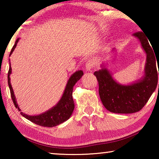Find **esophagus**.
Here are the masks:
<instances>
[{"label":"esophagus","instance_id":"esophagus-1","mask_svg":"<svg viewBox=\"0 0 159 159\" xmlns=\"http://www.w3.org/2000/svg\"><path fill=\"white\" fill-rule=\"evenodd\" d=\"M93 66H94V62L92 60H88L85 64V70L88 71H90L93 68Z\"/></svg>","mask_w":159,"mask_h":159}]
</instances>
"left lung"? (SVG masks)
Masks as SVG:
<instances>
[{"mask_svg":"<svg viewBox=\"0 0 159 159\" xmlns=\"http://www.w3.org/2000/svg\"><path fill=\"white\" fill-rule=\"evenodd\" d=\"M132 36L138 39L146 54L144 74L140 80L127 84L119 83L107 69V62L103 63L101 69L94 72L98 82L102 103L108 111L116 114H132L140 111L156 90L158 84V59L153 47L149 44V40L143 32H134ZM114 51L116 49L114 48L113 53Z\"/></svg>","mask_w":159,"mask_h":159,"instance_id":"8db88e82","label":"left lung"}]
</instances>
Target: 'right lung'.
Masks as SVG:
<instances>
[{"instance_id":"right-lung-1","label":"right lung","mask_w":159,"mask_h":159,"mask_svg":"<svg viewBox=\"0 0 159 159\" xmlns=\"http://www.w3.org/2000/svg\"><path fill=\"white\" fill-rule=\"evenodd\" d=\"M19 40V38L16 40L15 42V44L13 46L11 51L10 53V56L11 55L14 49L16 48L17 43ZM10 61V60H9ZM10 67L9 70L8 72V84L9 87L11 95L12 101L14 102L15 107L18 108L19 111H21V115L26 118L28 120H30L32 122H33L36 125L42 126V127H53L55 126H57L61 124L64 123V121L70 118V116L72 114V112L75 109V103L72 98V91L73 87L77 83L78 80L81 79L82 75H84L83 71L82 70H78L75 71V73L71 75V77L69 78L68 82H67L66 88L64 89V93L59 101L53 107L50 108L49 110L46 111L44 113L40 114L38 115H28L25 113L21 112V108H19L16 102V97H15L14 90H13L11 84V78L10 75L11 74V63L9 61Z\"/></svg>"}]
</instances>
